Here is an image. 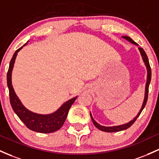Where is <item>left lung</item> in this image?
Wrapping results in <instances>:
<instances>
[{
    "mask_svg": "<svg viewBox=\"0 0 159 159\" xmlns=\"http://www.w3.org/2000/svg\"><path fill=\"white\" fill-rule=\"evenodd\" d=\"M122 38H125V40H127V41H128L129 42L133 43V44L137 45V46H139V45L137 44V43H136L135 41H133V40H132L130 37H128V36H122ZM138 49H139V53H140L141 57H142L143 61V62H144V65L146 66V71H147V75H146V87H145L144 99H143V102L142 106H141L140 110H139V111L138 112V114L137 115V116H136L133 120H131V121H130L129 122H128V123L124 124V125H117V126H111V127L102 126V125H99V124L97 123V122L93 119V116H92L91 112H90V118H91L92 121H93V125H95L96 128H97L99 129V130H102V131H105V132H118V131H121V130H126V129H128V128H130V127L131 126V125L134 123V122H135L136 120H137V118H138L139 115H140L141 111H142L143 109H144L145 106H146V102H147V99H148V93H149V84H150V81H151V75H152V72H151L150 66H149V60H148V57H147V56H146V53H145L144 50L143 48H138Z\"/></svg>",
    "mask_w": 159,
    "mask_h": 159,
    "instance_id": "8db88e82",
    "label": "left lung"
}]
</instances>
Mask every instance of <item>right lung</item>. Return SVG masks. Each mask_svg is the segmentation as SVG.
Wrapping results in <instances>:
<instances>
[{"label":"right lung","instance_id":"right-lung-1","mask_svg":"<svg viewBox=\"0 0 159 159\" xmlns=\"http://www.w3.org/2000/svg\"><path fill=\"white\" fill-rule=\"evenodd\" d=\"M28 42L29 41H27L23 46L21 47L15 52L10 62L7 80V86L10 93V104L14 112L28 128L33 131L41 134L53 133L60 130L61 127L63 125L69 110L78 97L66 101L57 111L50 114H38V113L33 112L24 106L20 99L17 97L12 84V71L17 54L21 49L27 44Z\"/></svg>","mask_w":159,"mask_h":159}]
</instances>
